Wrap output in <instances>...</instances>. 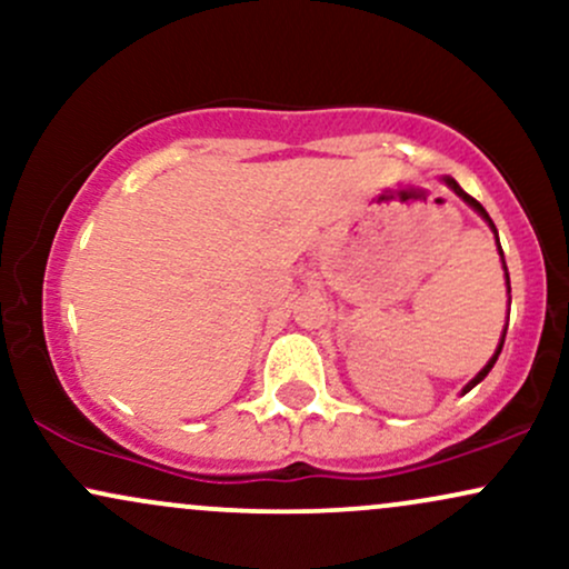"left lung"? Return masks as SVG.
Returning a JSON list of instances; mask_svg holds the SVG:
<instances>
[{
	"instance_id": "8db88e82",
	"label": "left lung",
	"mask_w": 569,
	"mask_h": 569,
	"mask_svg": "<svg viewBox=\"0 0 569 569\" xmlns=\"http://www.w3.org/2000/svg\"><path fill=\"white\" fill-rule=\"evenodd\" d=\"M441 181H443V184H447L449 189H452V192L457 194V198H460V200H466V202H468V206H471V208H473V211H476V213H479V217L487 221V224H489V230H492V232H495V243H498V253H500V262H502V270H506V289H508V293H511V278H508V267H506V259H502V248H500V240H498V230H495L492 219H489V213L485 211V206H481V202H479V200H473V198H471V194H468V192H466V189H462L460 184H457V181L452 179V176H441ZM508 302H511V299H508ZM506 329H508V323H506ZM502 342H506V331H502V337H500V342H498V350H495V356H492V358H489V361H487V367H485V369H481V371H479V375H476V377H473V380L466 385V388H462V393H468V390H471V388H476V385H479V382H481V380H485V377L489 375V371H492V367H495V361H498V356H500V350H502Z\"/></svg>"
}]
</instances>
